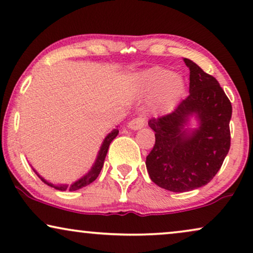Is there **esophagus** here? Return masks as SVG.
Returning a JSON list of instances; mask_svg holds the SVG:
<instances>
[{
    "label": "esophagus",
    "mask_w": 253,
    "mask_h": 253,
    "mask_svg": "<svg viewBox=\"0 0 253 253\" xmlns=\"http://www.w3.org/2000/svg\"><path fill=\"white\" fill-rule=\"evenodd\" d=\"M145 122H146L145 117L139 116V117H136V119H133L132 121H130L129 124H127V126L132 130H139L145 126Z\"/></svg>",
    "instance_id": "obj_1"
}]
</instances>
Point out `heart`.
<instances>
[{
    "mask_svg": "<svg viewBox=\"0 0 253 253\" xmlns=\"http://www.w3.org/2000/svg\"><path fill=\"white\" fill-rule=\"evenodd\" d=\"M138 84L144 94L153 95V106L163 114L174 109L186 93L182 77L172 74L164 67H152L142 72Z\"/></svg>",
    "mask_w": 253,
    "mask_h": 253,
    "instance_id": "1",
    "label": "heart"
}]
</instances>
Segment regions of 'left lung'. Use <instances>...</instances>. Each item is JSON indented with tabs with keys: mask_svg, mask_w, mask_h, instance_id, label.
Returning <instances> with one entry per match:
<instances>
[{
	"mask_svg": "<svg viewBox=\"0 0 253 253\" xmlns=\"http://www.w3.org/2000/svg\"><path fill=\"white\" fill-rule=\"evenodd\" d=\"M189 68V95L172 113L151 119L156 143L146 157L151 180L167 191L189 192L208 183L221 169L230 149L232 107L218 81L195 62L183 59ZM195 116L199 127L184 129Z\"/></svg>",
	"mask_w": 253,
	"mask_h": 253,
	"instance_id": "left-lung-1",
	"label": "left lung"
}]
</instances>
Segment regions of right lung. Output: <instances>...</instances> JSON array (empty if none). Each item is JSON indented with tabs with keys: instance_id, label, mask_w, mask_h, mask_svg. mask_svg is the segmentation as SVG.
I'll list each match as a JSON object with an SVG mask.
<instances>
[{
	"instance_id": "obj_1",
	"label": "right lung",
	"mask_w": 253,
	"mask_h": 253,
	"mask_svg": "<svg viewBox=\"0 0 253 253\" xmlns=\"http://www.w3.org/2000/svg\"><path fill=\"white\" fill-rule=\"evenodd\" d=\"M117 134H119V130H117V129H114L113 131H111V132H110L109 134H108V136H107L106 138H104V140H103V144H102V146H101L100 151H98V155H97L96 162H95L94 166L91 167V169L89 170V172L87 173L86 175L83 176V178H81L80 180H78L77 182L72 183L71 186H68V185H59V186H54L53 183L47 182L46 180L42 179V176L39 175L38 173L36 172V170H35L36 174H37V175L39 176V178L42 179V182L46 183V185L51 186V187H54V188H55V189H58V191H66V189H70V191H77V189L83 188V187L87 186V185H89V183L93 182L94 180L97 178L98 174H100L101 169H102V167H103V163H104V159H106V156H107L108 149H109L110 143L113 142L114 138H115V137L117 136Z\"/></svg>"
}]
</instances>
